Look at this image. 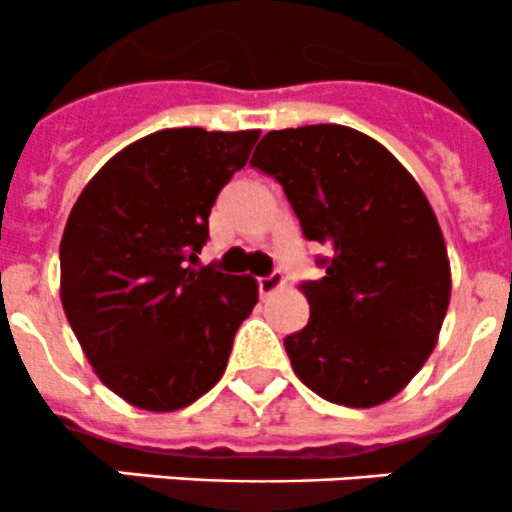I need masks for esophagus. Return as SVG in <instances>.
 I'll list each match as a JSON object with an SVG mask.
<instances>
[{
    "label": "esophagus",
    "mask_w": 512,
    "mask_h": 512,
    "mask_svg": "<svg viewBox=\"0 0 512 512\" xmlns=\"http://www.w3.org/2000/svg\"><path fill=\"white\" fill-rule=\"evenodd\" d=\"M283 286H286V281H283L281 273H271V276L258 278V293H261V298H266V296H271V293L281 291Z\"/></svg>",
    "instance_id": "34e87169"
}]
</instances>
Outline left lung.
<instances>
[{
    "instance_id": "1",
    "label": "left lung",
    "mask_w": 512,
    "mask_h": 512,
    "mask_svg": "<svg viewBox=\"0 0 512 512\" xmlns=\"http://www.w3.org/2000/svg\"><path fill=\"white\" fill-rule=\"evenodd\" d=\"M251 166L283 186L326 276L303 283L308 323L283 338L293 373L348 408L391 401L438 343L450 261L433 206L383 144L341 124L268 131Z\"/></svg>"
}]
</instances>
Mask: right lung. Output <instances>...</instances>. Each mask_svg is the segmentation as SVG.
Returning a JSON list of instances; mask_svg holds the SVG:
<instances>
[{
	"label": "right lung",
	"instance_id": "obj_1",
	"mask_svg": "<svg viewBox=\"0 0 512 512\" xmlns=\"http://www.w3.org/2000/svg\"><path fill=\"white\" fill-rule=\"evenodd\" d=\"M258 129H161L111 156L64 226L59 296L99 381L129 406L169 413L219 383L258 303L251 276L196 266L209 214Z\"/></svg>",
	"mask_w": 512,
	"mask_h": 512
}]
</instances>
